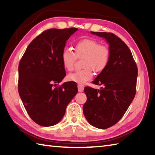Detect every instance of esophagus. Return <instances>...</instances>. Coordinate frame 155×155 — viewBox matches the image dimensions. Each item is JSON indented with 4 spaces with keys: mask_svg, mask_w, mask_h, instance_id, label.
Wrapping results in <instances>:
<instances>
[{
    "mask_svg": "<svg viewBox=\"0 0 155 155\" xmlns=\"http://www.w3.org/2000/svg\"><path fill=\"white\" fill-rule=\"evenodd\" d=\"M84 90V86L83 85H81V84H78V90L79 92H82Z\"/></svg>",
    "mask_w": 155,
    "mask_h": 155,
    "instance_id": "esophagus-1",
    "label": "esophagus"
}]
</instances>
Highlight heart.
I'll list each match as a JSON object with an SVG mask.
<instances>
[{"label": "heart", "instance_id": "1", "mask_svg": "<svg viewBox=\"0 0 155 155\" xmlns=\"http://www.w3.org/2000/svg\"><path fill=\"white\" fill-rule=\"evenodd\" d=\"M83 57L81 65L83 68L68 74V79L78 83H84L93 77V71L101 72L105 69L111 57V50L106 44L93 38H85L78 41L74 46V53L70 49H64L61 54L63 66L68 71L74 69L77 58Z\"/></svg>", "mask_w": 155, "mask_h": 155}]
</instances>
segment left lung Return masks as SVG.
<instances>
[{
	"instance_id": "obj_1",
	"label": "left lung",
	"mask_w": 155,
	"mask_h": 155,
	"mask_svg": "<svg viewBox=\"0 0 155 155\" xmlns=\"http://www.w3.org/2000/svg\"><path fill=\"white\" fill-rule=\"evenodd\" d=\"M109 44L111 57L108 65L94 79L101 90L85 87L87 101L83 110L93 127L105 129L122 118L134 99L138 70L128 46L112 33L92 32Z\"/></svg>"
}]
</instances>
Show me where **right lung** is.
Segmentation results:
<instances>
[{"label": "right lung", "mask_w": 155, "mask_h": 155, "mask_svg": "<svg viewBox=\"0 0 155 155\" xmlns=\"http://www.w3.org/2000/svg\"><path fill=\"white\" fill-rule=\"evenodd\" d=\"M77 28H50L31 41L18 66V92L26 111L42 127L58 123L78 91L69 81L57 85L66 75L61 54L66 41Z\"/></svg>", "instance_id": "right-lung-1"}]
</instances>
